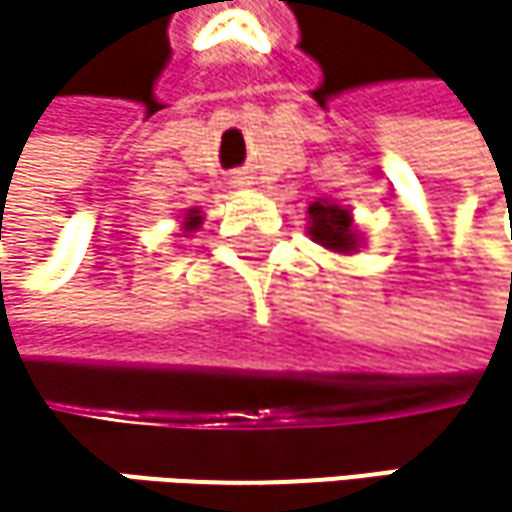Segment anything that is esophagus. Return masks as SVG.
Returning <instances> with one entry per match:
<instances>
[{"label":"esophagus","instance_id":"esophagus-1","mask_svg":"<svg viewBox=\"0 0 512 512\" xmlns=\"http://www.w3.org/2000/svg\"><path fill=\"white\" fill-rule=\"evenodd\" d=\"M252 174H246V171H234L231 174V186H252Z\"/></svg>","mask_w":512,"mask_h":512}]
</instances>
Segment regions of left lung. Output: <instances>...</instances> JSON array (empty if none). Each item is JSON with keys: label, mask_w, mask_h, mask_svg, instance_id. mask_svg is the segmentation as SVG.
I'll return each mask as SVG.
<instances>
[{"label": "left lung", "mask_w": 512, "mask_h": 512, "mask_svg": "<svg viewBox=\"0 0 512 512\" xmlns=\"http://www.w3.org/2000/svg\"><path fill=\"white\" fill-rule=\"evenodd\" d=\"M308 234L314 243L338 255H353L361 246V237L353 228V213L323 198L308 207Z\"/></svg>", "instance_id": "left-lung-1"}]
</instances>
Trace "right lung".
I'll return each mask as SVG.
<instances>
[{"label":"right lung","mask_w":512,"mask_h":512,"mask_svg":"<svg viewBox=\"0 0 512 512\" xmlns=\"http://www.w3.org/2000/svg\"><path fill=\"white\" fill-rule=\"evenodd\" d=\"M201 222H204L201 210H189V213L183 216V234H192V231H198V228H201Z\"/></svg>","instance_id":"add662e5"}]
</instances>
